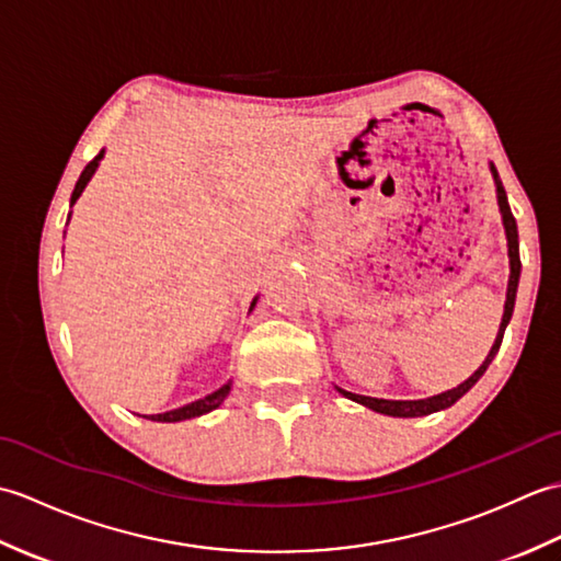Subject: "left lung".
<instances>
[{"instance_id":"1","label":"left lung","mask_w":561,"mask_h":561,"mask_svg":"<svg viewBox=\"0 0 561 561\" xmlns=\"http://www.w3.org/2000/svg\"><path fill=\"white\" fill-rule=\"evenodd\" d=\"M492 175H494V183H496V199H499V211H502V219H504V229H506V241H508V265H511V274H508V289H506V304H504V316H502V325H499L496 332V340L492 344L490 354H486V359L482 362V366L474 371L468 380H462L458 388L440 392V396L434 398H426V400H383V398H368V396H356V392L350 390H342L337 388L344 398H350L354 402L364 404V408L380 412V414H388V416H424V414H432L438 410H446L450 408L453 402H458L465 392H468L478 380L484 376L486 366L492 364V359L496 356L499 347H502V340H504V330L508 325L511 316H514V304H516V291H518V279H520V255H518V226L514 214H511L508 207V197H506V190L499 181V173L494 169V163L490 165Z\"/></svg>"}]
</instances>
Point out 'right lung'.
Masks as SVG:
<instances>
[{
	"mask_svg": "<svg viewBox=\"0 0 561 561\" xmlns=\"http://www.w3.org/2000/svg\"><path fill=\"white\" fill-rule=\"evenodd\" d=\"M101 159H103V149H101V153L96 159H93L87 169L81 171V175H79V181H77V185H75V193H71V205H75V202L79 199V195L83 193V187L89 185V181H91V175L96 173V169H99V163H101ZM257 304V296L253 299V304H250V311H253V306ZM231 392V380L226 386H221L219 390H214V392H209L207 398H199V400H195V402H190V404H183V408H178V410H171V412H161V414H149L147 420H151V422H183V420H193V416H199V414H207V412H211V410H217L219 404L226 400V396H229Z\"/></svg>",
	"mask_w": 561,
	"mask_h": 561,
	"instance_id": "right-lung-1",
	"label": "right lung"
}]
</instances>
